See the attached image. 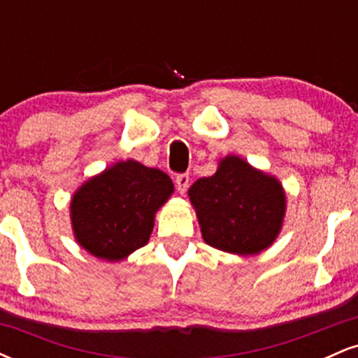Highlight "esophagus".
Segmentation results:
<instances>
[{
    "mask_svg": "<svg viewBox=\"0 0 358 358\" xmlns=\"http://www.w3.org/2000/svg\"><path fill=\"white\" fill-rule=\"evenodd\" d=\"M175 183H176V188H178V192L185 193V192H187V188H188V183H190V176H188L187 173L178 175V176H176Z\"/></svg>",
    "mask_w": 358,
    "mask_h": 358,
    "instance_id": "esophagus-1",
    "label": "esophagus"
}]
</instances>
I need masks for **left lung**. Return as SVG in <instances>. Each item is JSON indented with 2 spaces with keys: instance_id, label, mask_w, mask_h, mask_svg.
Listing matches in <instances>:
<instances>
[{
  "instance_id": "left-lung-1",
  "label": "left lung",
  "mask_w": 358,
  "mask_h": 358,
  "mask_svg": "<svg viewBox=\"0 0 358 358\" xmlns=\"http://www.w3.org/2000/svg\"><path fill=\"white\" fill-rule=\"evenodd\" d=\"M188 196L203 241L215 249L252 256L268 249L281 232L282 185L236 155L222 158L212 176L196 180Z\"/></svg>"
}]
</instances>
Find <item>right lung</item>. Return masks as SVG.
<instances>
[{"instance_id": "add662e5", "label": "right lung", "mask_w": 358, "mask_h": 358, "mask_svg": "<svg viewBox=\"0 0 358 358\" xmlns=\"http://www.w3.org/2000/svg\"><path fill=\"white\" fill-rule=\"evenodd\" d=\"M171 178L134 159L117 162L73 193L76 241L92 256L116 262L150 241L155 213L173 193Z\"/></svg>"}]
</instances>
